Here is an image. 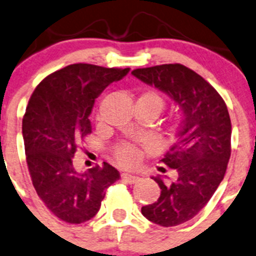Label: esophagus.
<instances>
[{
  "label": "esophagus",
  "mask_w": 256,
  "mask_h": 256,
  "mask_svg": "<svg viewBox=\"0 0 256 256\" xmlns=\"http://www.w3.org/2000/svg\"><path fill=\"white\" fill-rule=\"evenodd\" d=\"M121 179L122 182H128V184H135V182H140V178L135 176H131V174H121Z\"/></svg>",
  "instance_id": "1"
}]
</instances>
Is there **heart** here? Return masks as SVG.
Listing matches in <instances>:
<instances>
[{
  "label": "heart",
  "instance_id": "1",
  "mask_svg": "<svg viewBox=\"0 0 256 256\" xmlns=\"http://www.w3.org/2000/svg\"><path fill=\"white\" fill-rule=\"evenodd\" d=\"M137 103H142L144 106L152 108L157 114H160V110L164 106V100L160 93H157L156 90H144V93L140 96ZM172 131H176L178 128V122H173L170 126ZM115 158H116L118 163L120 166H125V168H131V166H136L138 163V160H141V150L137 148L134 144H121L115 150Z\"/></svg>",
  "mask_w": 256,
  "mask_h": 256
}]
</instances>
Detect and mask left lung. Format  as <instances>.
<instances>
[{
  "label": "left lung",
  "mask_w": 256,
  "mask_h": 256,
  "mask_svg": "<svg viewBox=\"0 0 256 256\" xmlns=\"http://www.w3.org/2000/svg\"><path fill=\"white\" fill-rule=\"evenodd\" d=\"M131 74L168 94L182 115L176 144L160 160L176 169V179L169 185L162 176H153L160 196L141 208L156 224H182L205 207L227 170L232 136L227 106L207 80L184 64H160Z\"/></svg>",
  "instance_id": "left-lung-1"
}]
</instances>
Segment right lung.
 Listing matches in <instances>:
<instances>
[{"label":"right lung","instance_id":"1","mask_svg":"<svg viewBox=\"0 0 256 256\" xmlns=\"http://www.w3.org/2000/svg\"><path fill=\"white\" fill-rule=\"evenodd\" d=\"M130 68L74 64L45 77L29 99L22 124L26 164L36 192L58 218L72 224L98 214L106 190L120 174L104 162L74 169L77 146L92 132L94 100Z\"/></svg>","mask_w":256,"mask_h":256}]
</instances>
